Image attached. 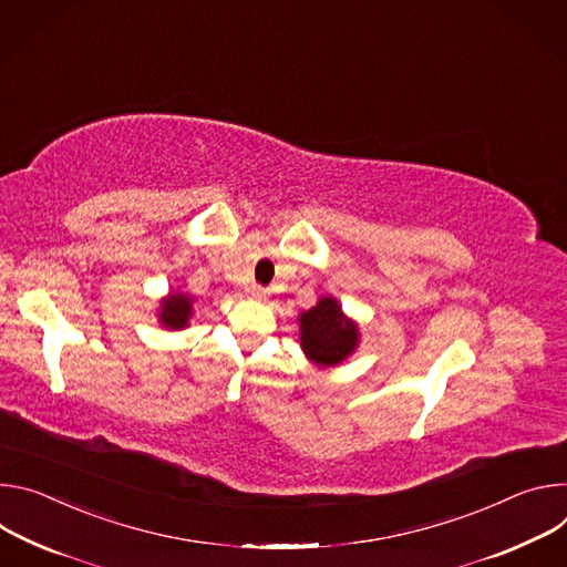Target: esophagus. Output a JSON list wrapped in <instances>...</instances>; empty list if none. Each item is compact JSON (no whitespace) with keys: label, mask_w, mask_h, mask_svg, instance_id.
<instances>
[{"label":"esophagus","mask_w":567,"mask_h":567,"mask_svg":"<svg viewBox=\"0 0 567 567\" xmlns=\"http://www.w3.org/2000/svg\"><path fill=\"white\" fill-rule=\"evenodd\" d=\"M247 295H249L251 299H259V301H264V299H268L270 290H268V288H264V286H257V284H251V286L247 288Z\"/></svg>","instance_id":"esophagus-1"}]
</instances>
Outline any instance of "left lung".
Listing matches in <instances>:
<instances>
[{"mask_svg": "<svg viewBox=\"0 0 567 567\" xmlns=\"http://www.w3.org/2000/svg\"><path fill=\"white\" fill-rule=\"evenodd\" d=\"M358 324L349 320L338 299L322 297L299 316V340L306 358L318 367H336L358 347Z\"/></svg>", "mask_w": 567, "mask_h": 567, "instance_id": "obj_1", "label": "left lung"}]
</instances>
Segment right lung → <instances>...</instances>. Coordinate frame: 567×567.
I'll use <instances>...</instances> for the list:
<instances>
[{
  "mask_svg": "<svg viewBox=\"0 0 567 567\" xmlns=\"http://www.w3.org/2000/svg\"><path fill=\"white\" fill-rule=\"evenodd\" d=\"M194 299L184 295V292H171L166 299L159 303V322L166 329H184L188 324V318L194 312Z\"/></svg>",
  "mask_w": 567,
  "mask_h": 567,
  "instance_id": "add662e5",
  "label": "right lung"
}]
</instances>
